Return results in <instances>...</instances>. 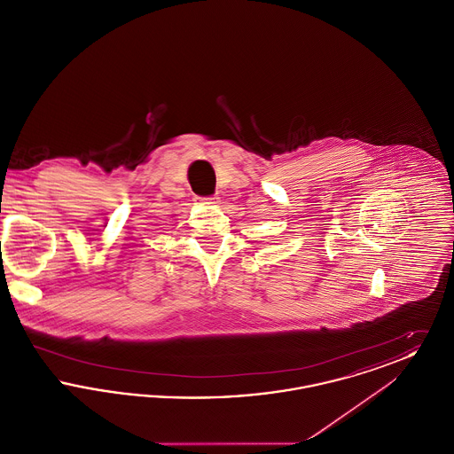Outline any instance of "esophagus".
<instances>
[{
	"label": "esophagus",
	"mask_w": 454,
	"mask_h": 454,
	"mask_svg": "<svg viewBox=\"0 0 454 454\" xmlns=\"http://www.w3.org/2000/svg\"><path fill=\"white\" fill-rule=\"evenodd\" d=\"M199 200H202L204 204H216L217 197H197Z\"/></svg>",
	"instance_id": "34e87169"
}]
</instances>
